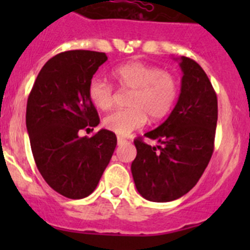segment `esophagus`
Here are the masks:
<instances>
[{
    "instance_id": "1",
    "label": "esophagus",
    "mask_w": 250,
    "mask_h": 250,
    "mask_svg": "<svg viewBox=\"0 0 250 250\" xmlns=\"http://www.w3.org/2000/svg\"><path fill=\"white\" fill-rule=\"evenodd\" d=\"M128 143V140H125V138H122V137H118L117 138V144L118 145H123V144H127Z\"/></svg>"
}]
</instances>
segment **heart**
Wrapping results in <instances>:
<instances>
[{"instance_id":"heart-1","label":"heart","mask_w":250,"mask_h":250,"mask_svg":"<svg viewBox=\"0 0 250 250\" xmlns=\"http://www.w3.org/2000/svg\"><path fill=\"white\" fill-rule=\"evenodd\" d=\"M112 76L125 92H130L129 109L111 112L103 121L110 132L117 135L130 134L147 121H161L172 111L179 97V82L162 69L140 62L120 65ZM115 87L102 77H93L88 83V97L95 107L109 110L116 102Z\"/></svg>"}]
</instances>
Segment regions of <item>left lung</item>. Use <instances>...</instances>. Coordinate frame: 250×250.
<instances>
[{"instance_id": "obj_1", "label": "left lung", "mask_w": 250, "mask_h": 250, "mask_svg": "<svg viewBox=\"0 0 250 250\" xmlns=\"http://www.w3.org/2000/svg\"><path fill=\"white\" fill-rule=\"evenodd\" d=\"M183 71L176 105L167 120L146 138L134 140L137 157L132 175L138 192L151 202H170L197 184L214 150L218 99L202 67L186 57L174 58Z\"/></svg>"}]
</instances>
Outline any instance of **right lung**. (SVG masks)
I'll return each mask as SVG.
<instances>
[{
	"instance_id": "add662e5",
	"label": "right lung",
	"mask_w": 250,
	"mask_h": 250,
	"mask_svg": "<svg viewBox=\"0 0 250 250\" xmlns=\"http://www.w3.org/2000/svg\"><path fill=\"white\" fill-rule=\"evenodd\" d=\"M105 53L67 50L44 64L26 105V128L37 169L54 191L71 200L89 196L99 184L117 145L115 133L92 138L78 132L100 120L88 97V83Z\"/></svg>"
}]
</instances>
